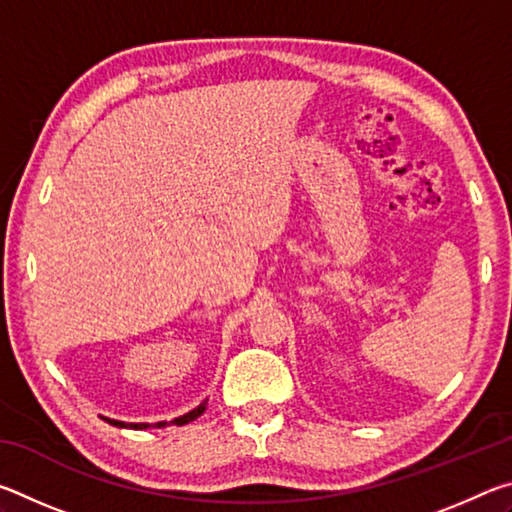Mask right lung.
<instances>
[{
    "label": "right lung",
    "mask_w": 512,
    "mask_h": 512,
    "mask_svg": "<svg viewBox=\"0 0 512 512\" xmlns=\"http://www.w3.org/2000/svg\"><path fill=\"white\" fill-rule=\"evenodd\" d=\"M205 404H207V402L198 404L194 411H189V413H185V415H180V418L171 420V424H178V427H180V424H187V422L196 420L198 415H203ZM103 420L110 422V424H115V427H124V429H146V427H149V424H146V422H119V420H110V418H103ZM164 424H167V422H158V424H155V427H164Z\"/></svg>",
    "instance_id": "1"
}]
</instances>
